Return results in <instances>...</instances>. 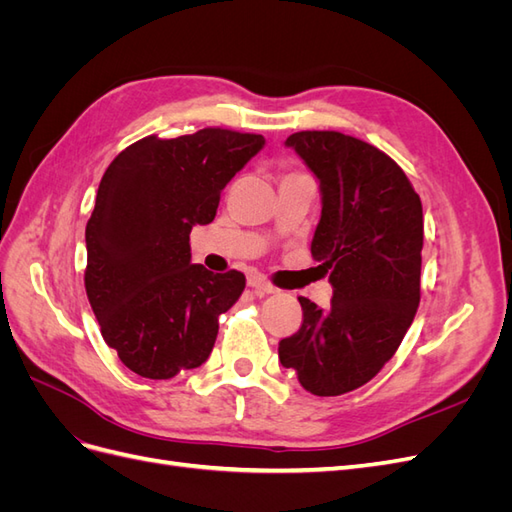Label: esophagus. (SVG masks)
Wrapping results in <instances>:
<instances>
[{"label":"esophagus","mask_w":512,"mask_h":512,"mask_svg":"<svg viewBox=\"0 0 512 512\" xmlns=\"http://www.w3.org/2000/svg\"><path fill=\"white\" fill-rule=\"evenodd\" d=\"M247 286H252L258 292H275V286L267 280L265 275H260V273L247 275Z\"/></svg>","instance_id":"1"}]
</instances>
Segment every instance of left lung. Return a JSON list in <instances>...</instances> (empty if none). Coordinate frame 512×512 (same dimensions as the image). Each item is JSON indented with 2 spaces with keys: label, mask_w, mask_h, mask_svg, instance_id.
I'll use <instances>...</instances> for the list:
<instances>
[{
  "label": "left lung",
  "mask_w": 512,
  "mask_h": 512,
  "mask_svg": "<svg viewBox=\"0 0 512 512\" xmlns=\"http://www.w3.org/2000/svg\"><path fill=\"white\" fill-rule=\"evenodd\" d=\"M320 181L312 254L331 273L327 312L305 297L301 329L280 361L305 391L359 389L397 352L421 301L423 205L401 166L361 138L305 130L286 138Z\"/></svg>",
  "instance_id": "8db88e82"
}]
</instances>
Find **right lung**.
I'll list each match as a JSON object with an SVG mask.
<instances>
[{"label":"right lung","instance_id":"1","mask_svg":"<svg viewBox=\"0 0 512 512\" xmlns=\"http://www.w3.org/2000/svg\"><path fill=\"white\" fill-rule=\"evenodd\" d=\"M262 145V134L224 128L151 134L106 168L85 228V290L104 342L134 374L168 380L209 359L245 275L192 265L190 230L213 222L226 183Z\"/></svg>","mask_w":512,"mask_h":512}]
</instances>
